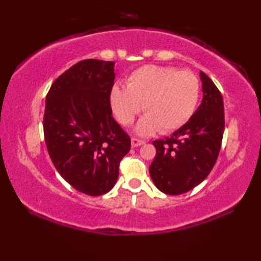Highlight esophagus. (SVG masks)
Listing matches in <instances>:
<instances>
[{
	"label": "esophagus",
	"mask_w": 261,
	"mask_h": 261,
	"mask_svg": "<svg viewBox=\"0 0 261 261\" xmlns=\"http://www.w3.org/2000/svg\"><path fill=\"white\" fill-rule=\"evenodd\" d=\"M145 144V141L144 140H141V139H138V138H132V147L133 148H135V147H138V146H141V145H144Z\"/></svg>",
	"instance_id": "1"
}]
</instances>
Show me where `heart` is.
Instances as JSON below:
<instances>
[{"label": "heart", "instance_id": "1", "mask_svg": "<svg viewBox=\"0 0 261 261\" xmlns=\"http://www.w3.org/2000/svg\"><path fill=\"white\" fill-rule=\"evenodd\" d=\"M200 84L193 72L175 67L144 65L126 78V89L114 85L110 102L117 121L130 125L144 106L146 115L137 124L139 135L167 134L183 126L195 112Z\"/></svg>", "mask_w": 261, "mask_h": 261}]
</instances>
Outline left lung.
<instances>
[{
  "label": "left lung",
  "mask_w": 261,
  "mask_h": 261,
  "mask_svg": "<svg viewBox=\"0 0 261 261\" xmlns=\"http://www.w3.org/2000/svg\"><path fill=\"white\" fill-rule=\"evenodd\" d=\"M200 78L203 97L198 110L171 136L152 141L156 153L150 176L167 195L184 194L200 184L215 167L222 144V94L203 72Z\"/></svg>",
  "instance_id": "1"
}]
</instances>
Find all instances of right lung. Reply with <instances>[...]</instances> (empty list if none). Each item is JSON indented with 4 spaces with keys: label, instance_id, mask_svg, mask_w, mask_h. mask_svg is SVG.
Listing matches in <instances>:
<instances>
[{
    "label": "right lung",
    "instance_id": "obj_1",
    "mask_svg": "<svg viewBox=\"0 0 261 261\" xmlns=\"http://www.w3.org/2000/svg\"><path fill=\"white\" fill-rule=\"evenodd\" d=\"M113 66L112 61L78 62L45 98L43 134L51 160L70 186L89 196L111 191L130 150L129 135L112 116Z\"/></svg>",
    "mask_w": 261,
    "mask_h": 261
}]
</instances>
